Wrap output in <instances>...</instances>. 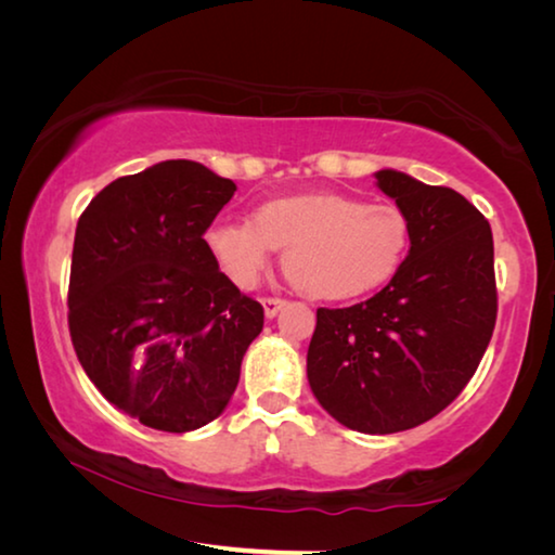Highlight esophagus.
<instances>
[{"instance_id":"esophagus-1","label":"esophagus","mask_w":555,"mask_h":555,"mask_svg":"<svg viewBox=\"0 0 555 555\" xmlns=\"http://www.w3.org/2000/svg\"><path fill=\"white\" fill-rule=\"evenodd\" d=\"M261 306H264V315L267 318H274L281 308L286 306V300L284 298H274V296H267V298H261Z\"/></svg>"}]
</instances>
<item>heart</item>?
Listing matches in <instances>:
<instances>
[{
    "mask_svg": "<svg viewBox=\"0 0 555 555\" xmlns=\"http://www.w3.org/2000/svg\"><path fill=\"white\" fill-rule=\"evenodd\" d=\"M411 234L399 205L308 193L259 205L251 220H215L205 247L237 288H255L274 249H286V274L306 296L350 300L397 276Z\"/></svg>",
    "mask_w": 555,
    "mask_h": 555,
    "instance_id": "b5f03b06",
    "label": "heart"
}]
</instances>
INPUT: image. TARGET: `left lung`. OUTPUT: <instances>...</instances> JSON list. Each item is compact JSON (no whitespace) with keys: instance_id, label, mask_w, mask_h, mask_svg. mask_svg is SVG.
<instances>
[{"instance_id":"8db88e82","label":"left lung","mask_w":555,"mask_h":555,"mask_svg":"<svg viewBox=\"0 0 555 555\" xmlns=\"http://www.w3.org/2000/svg\"><path fill=\"white\" fill-rule=\"evenodd\" d=\"M377 183L409 215V257L372 298L318 308L308 382L335 421L384 436L426 424L467 387L494 331L496 281L473 203L389 168Z\"/></svg>"}]
</instances>
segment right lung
<instances>
[{"label": "right lung", "instance_id": "obj_1", "mask_svg": "<svg viewBox=\"0 0 555 555\" xmlns=\"http://www.w3.org/2000/svg\"><path fill=\"white\" fill-rule=\"evenodd\" d=\"M237 191L203 164L162 162L102 188L75 228L68 327L112 406L168 434L218 418L264 327L205 247Z\"/></svg>", "mask_w": 555, "mask_h": 555}]
</instances>
